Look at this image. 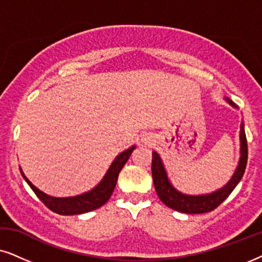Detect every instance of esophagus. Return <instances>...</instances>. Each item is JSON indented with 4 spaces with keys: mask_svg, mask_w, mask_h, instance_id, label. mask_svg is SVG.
<instances>
[{
    "mask_svg": "<svg viewBox=\"0 0 262 262\" xmlns=\"http://www.w3.org/2000/svg\"><path fill=\"white\" fill-rule=\"evenodd\" d=\"M142 142H144V144H146V145H149V144H152V140L151 139H149V137H145L142 138Z\"/></svg>",
    "mask_w": 262,
    "mask_h": 262,
    "instance_id": "34e87169",
    "label": "esophagus"
}]
</instances>
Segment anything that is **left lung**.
<instances>
[{
    "mask_svg": "<svg viewBox=\"0 0 262 262\" xmlns=\"http://www.w3.org/2000/svg\"><path fill=\"white\" fill-rule=\"evenodd\" d=\"M230 105L235 109H238L231 99L224 98ZM239 160L235 172L228 183L224 187L212 191L208 194L190 195L184 194L182 191L177 190L167 177L165 166L160 156L156 151L152 152V177L153 184H155L157 195H158L163 204L172 210L182 212L188 214H199L206 213V212L213 211L217 208L226 198L231 194L239 181L242 180L247 166V159H248V146H247V138L245 132V122H241L239 125Z\"/></svg>",
    "mask_w": 262,
    "mask_h": 262,
    "instance_id": "8db88e82",
    "label": "left lung"
}]
</instances>
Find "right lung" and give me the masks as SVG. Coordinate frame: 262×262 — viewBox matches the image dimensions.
<instances>
[{"instance_id": "add662e5", "label": "right lung", "mask_w": 262, "mask_h": 262, "mask_svg": "<svg viewBox=\"0 0 262 262\" xmlns=\"http://www.w3.org/2000/svg\"><path fill=\"white\" fill-rule=\"evenodd\" d=\"M137 146H130V147L124 149L121 152L116 158L113 160L111 165L107 169V171L102 181L97 184L95 188L82 193L80 195H75V196H68V198H55L50 196V195L45 194L44 191L38 189L36 186L31 183V181L25 176L23 172L21 167H20V172L24 177V180L29 183L31 189L34 191V194L39 198V200L47 206L49 210H51L55 213L62 214V215H73V214H81L86 213V212L97 210V208L102 207L105 202L109 200L111 194L116 187L118 173L127 163V160L130 157L132 152Z\"/></svg>"}]
</instances>
